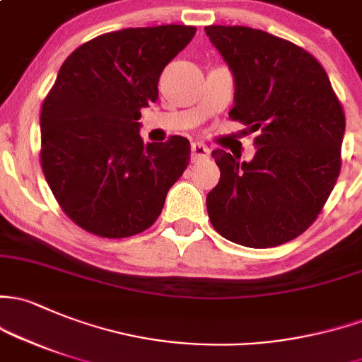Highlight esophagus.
<instances>
[{
    "mask_svg": "<svg viewBox=\"0 0 362 362\" xmlns=\"http://www.w3.org/2000/svg\"><path fill=\"white\" fill-rule=\"evenodd\" d=\"M208 156H210V149H208V146H204V144L201 142H192L191 146L192 163H199L203 161V159H208Z\"/></svg>",
    "mask_w": 362,
    "mask_h": 362,
    "instance_id": "esophagus-1",
    "label": "esophagus"
}]
</instances>
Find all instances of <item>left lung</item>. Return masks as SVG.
Here are the masks:
<instances>
[{
  "instance_id": "left-lung-1",
  "label": "left lung",
  "mask_w": 362,
  "mask_h": 362,
  "mask_svg": "<svg viewBox=\"0 0 362 362\" xmlns=\"http://www.w3.org/2000/svg\"><path fill=\"white\" fill-rule=\"evenodd\" d=\"M234 76L230 119L257 132V154L211 152L220 182L206 196L220 235L248 248L291 241L312 226L341 166L345 114L321 64L283 37L245 25H208Z\"/></svg>"
}]
</instances>
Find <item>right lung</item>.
Returning a JSON list of instances; mask_svg holds the SVG:
<instances>
[{
  "label": "right lung",
  "instance_id": "add662e5",
  "mask_svg": "<svg viewBox=\"0 0 362 362\" xmlns=\"http://www.w3.org/2000/svg\"><path fill=\"white\" fill-rule=\"evenodd\" d=\"M194 34L178 24L114 30L60 67L41 107V168L60 208L86 232L119 239L149 229L187 168L189 140L144 144L139 119Z\"/></svg>",
  "mask_w": 362,
  "mask_h": 362
}]
</instances>
